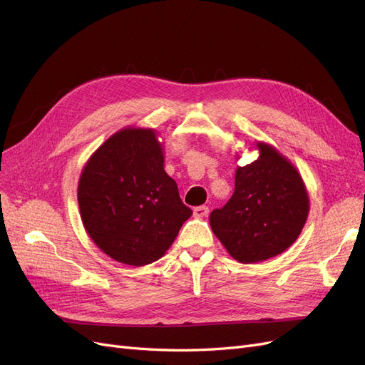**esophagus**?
<instances>
[{
	"label": "esophagus",
	"instance_id": "34e87169",
	"mask_svg": "<svg viewBox=\"0 0 365 365\" xmlns=\"http://www.w3.org/2000/svg\"><path fill=\"white\" fill-rule=\"evenodd\" d=\"M193 215L195 217H205L208 215V207L205 205H200L193 208Z\"/></svg>",
	"mask_w": 365,
	"mask_h": 365
}]
</instances>
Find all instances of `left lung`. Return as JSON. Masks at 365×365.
Segmentation results:
<instances>
[{
    "mask_svg": "<svg viewBox=\"0 0 365 365\" xmlns=\"http://www.w3.org/2000/svg\"><path fill=\"white\" fill-rule=\"evenodd\" d=\"M259 158L237 168L235 193L210 215V225L228 254L240 263H257L288 250L300 236L309 196L294 164L267 143Z\"/></svg>",
    "mask_w": 365,
    "mask_h": 365,
    "instance_id": "1",
    "label": "left lung"
}]
</instances>
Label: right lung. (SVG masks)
<instances>
[{
  "label": "right lung",
  "mask_w": 365,
  "mask_h": 365,
  "mask_svg": "<svg viewBox=\"0 0 365 365\" xmlns=\"http://www.w3.org/2000/svg\"><path fill=\"white\" fill-rule=\"evenodd\" d=\"M86 233L109 257L145 267L164 256L192 216L164 172L153 129L125 128L88 160L77 187Z\"/></svg>",
  "instance_id": "obj_1"
}]
</instances>
